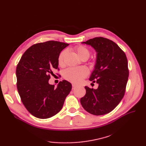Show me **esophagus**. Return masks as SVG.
<instances>
[{
  "label": "esophagus",
  "mask_w": 146,
  "mask_h": 146,
  "mask_svg": "<svg viewBox=\"0 0 146 146\" xmlns=\"http://www.w3.org/2000/svg\"><path fill=\"white\" fill-rule=\"evenodd\" d=\"M72 88H76L77 86V85H76V84H72Z\"/></svg>",
  "instance_id": "esophagus-1"
}]
</instances>
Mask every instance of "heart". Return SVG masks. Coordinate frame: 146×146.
Returning <instances> with one entry per match:
<instances>
[{
    "mask_svg": "<svg viewBox=\"0 0 146 146\" xmlns=\"http://www.w3.org/2000/svg\"><path fill=\"white\" fill-rule=\"evenodd\" d=\"M79 58L82 60H87L90 55V50L88 48L84 46H78L74 48ZM68 50H64L61 52L58 58V64L60 66L64 65L66 56ZM88 74V70L84 67L80 68H69L64 70V77L66 80L74 83L80 82Z\"/></svg>",
    "mask_w": 146,
    "mask_h": 146,
    "instance_id": "obj_1",
    "label": "heart"
}]
</instances>
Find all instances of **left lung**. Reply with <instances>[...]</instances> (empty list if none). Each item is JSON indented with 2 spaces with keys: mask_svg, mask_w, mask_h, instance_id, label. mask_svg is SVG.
Returning <instances> with one entry per match:
<instances>
[{
  "mask_svg": "<svg viewBox=\"0 0 146 146\" xmlns=\"http://www.w3.org/2000/svg\"><path fill=\"white\" fill-rule=\"evenodd\" d=\"M82 44L91 46L97 53L90 80L96 82L99 86L96 90L85 86L86 94L80 103L88 113L104 115L115 108L124 96L129 73L127 56L115 42L103 37Z\"/></svg>",
  "mask_w": 146,
  "mask_h": 146,
  "instance_id": "8db88e82",
  "label": "left lung"
}]
</instances>
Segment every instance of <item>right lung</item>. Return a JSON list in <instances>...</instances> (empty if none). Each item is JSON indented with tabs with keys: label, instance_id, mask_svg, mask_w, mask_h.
Masks as SVG:
<instances>
[{
	"label": "right lung",
	"instance_id": "add662e5",
	"mask_svg": "<svg viewBox=\"0 0 146 146\" xmlns=\"http://www.w3.org/2000/svg\"><path fill=\"white\" fill-rule=\"evenodd\" d=\"M68 44L55 41L38 43L29 47L16 67L17 88L22 102L29 112L39 119L55 116L62 108L72 89L65 80L56 88L48 80L58 66L60 52Z\"/></svg>",
	"mask_w": 146,
	"mask_h": 146
}]
</instances>
